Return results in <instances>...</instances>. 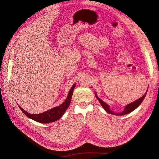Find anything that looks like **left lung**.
I'll return each instance as SVG.
<instances>
[{"mask_svg":"<svg viewBox=\"0 0 159 159\" xmlns=\"http://www.w3.org/2000/svg\"><path fill=\"white\" fill-rule=\"evenodd\" d=\"M147 91H148V89L147 90L146 93H145V95H144L143 96V97H141V98L138 99L136 100V101H134V102H133V103H129V104H128L127 105H126V107H125V109H124V110L123 111L121 112V113H118L113 112L112 111L109 109V105H108L107 104L105 103V102H103L102 99H100L98 97L97 95H96V93H95V97H96V98L98 99V100L99 101V103H101V105H102V107H103V109H104L105 111H107V113H110V114H112V115H126V114H128V113H129L132 112L133 111H134V109H137V108L139 106V105H140V104L142 103V102L143 101L144 98H145L146 94H147Z\"/></svg>","mask_w":159,"mask_h":159,"instance_id":"1","label":"left lung"}]
</instances>
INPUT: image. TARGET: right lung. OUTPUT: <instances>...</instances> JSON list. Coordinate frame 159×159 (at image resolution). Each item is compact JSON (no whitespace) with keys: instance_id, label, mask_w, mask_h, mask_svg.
<instances>
[{"instance_id":"1","label":"right lung","mask_w":159,"mask_h":159,"mask_svg":"<svg viewBox=\"0 0 159 159\" xmlns=\"http://www.w3.org/2000/svg\"><path fill=\"white\" fill-rule=\"evenodd\" d=\"M75 87V84H74L73 86L71 88L68 93V97H67L66 99L65 100V102L63 103H61L60 105H59L58 107L52 108L42 113L30 114L29 113H28L27 111H26L25 110H24L21 107L19 106V105L18 107H20L22 111L25 113L26 116H27L28 118H30L33 120H34V121L37 122H39L41 123H50L52 122L56 121L62 117V115L64 114L66 109L69 107L71 102V96H72V94H73V91Z\"/></svg>"}]
</instances>
